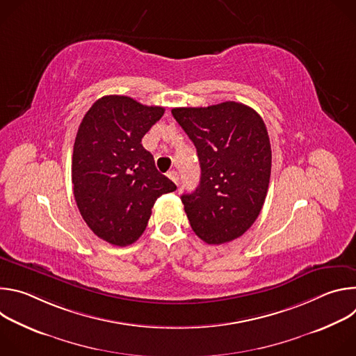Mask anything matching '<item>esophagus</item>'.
<instances>
[{
    "mask_svg": "<svg viewBox=\"0 0 356 356\" xmlns=\"http://www.w3.org/2000/svg\"><path fill=\"white\" fill-rule=\"evenodd\" d=\"M168 176H169V179H170L172 181H175L176 184H179V173H177V172L172 170V172L168 173Z\"/></svg>",
    "mask_w": 356,
    "mask_h": 356,
    "instance_id": "obj_1",
    "label": "esophagus"
}]
</instances>
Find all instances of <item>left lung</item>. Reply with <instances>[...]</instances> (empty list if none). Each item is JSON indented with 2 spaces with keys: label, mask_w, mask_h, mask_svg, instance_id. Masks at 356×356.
I'll return each mask as SVG.
<instances>
[{
  "label": "left lung",
  "mask_w": 356,
  "mask_h": 356,
  "mask_svg": "<svg viewBox=\"0 0 356 356\" xmlns=\"http://www.w3.org/2000/svg\"><path fill=\"white\" fill-rule=\"evenodd\" d=\"M172 114L194 143L201 168L195 191L181 195L193 231L209 245L239 238L257 221L268 194L272 149L264 120L235 101Z\"/></svg>",
  "instance_id": "left-lung-1"
}]
</instances>
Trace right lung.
Segmentation results:
<instances>
[{"label": "right lung", "instance_id": "obj_1", "mask_svg": "<svg viewBox=\"0 0 356 356\" xmlns=\"http://www.w3.org/2000/svg\"><path fill=\"white\" fill-rule=\"evenodd\" d=\"M165 114L127 95H104L86 113L73 147L72 181L79 211L90 229L117 246L145 231L155 201L175 191L143 135Z\"/></svg>", "mask_w": 356, "mask_h": 356}]
</instances>
